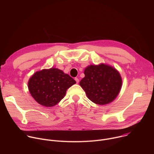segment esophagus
<instances>
[{"label":"esophagus","mask_w":154,"mask_h":154,"mask_svg":"<svg viewBox=\"0 0 154 154\" xmlns=\"http://www.w3.org/2000/svg\"><path fill=\"white\" fill-rule=\"evenodd\" d=\"M75 80L76 81V83H79V79H78V78H77V77H76V78H75Z\"/></svg>","instance_id":"esophagus-1"}]
</instances>
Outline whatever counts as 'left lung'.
Returning a JSON list of instances; mask_svg holds the SVG:
<instances>
[{
  "mask_svg": "<svg viewBox=\"0 0 154 154\" xmlns=\"http://www.w3.org/2000/svg\"><path fill=\"white\" fill-rule=\"evenodd\" d=\"M80 85L93 102L105 105L112 102L118 95L122 79L119 73L109 66L90 65L85 71Z\"/></svg>",
  "mask_w": 154,
  "mask_h": 154,
  "instance_id": "obj_1",
  "label": "left lung"
}]
</instances>
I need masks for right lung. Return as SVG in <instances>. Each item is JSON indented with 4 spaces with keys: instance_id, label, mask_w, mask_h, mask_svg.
Instances as JSON below:
<instances>
[{
    "instance_id": "1",
    "label": "right lung",
    "mask_w": 154,
    "mask_h": 154,
    "mask_svg": "<svg viewBox=\"0 0 154 154\" xmlns=\"http://www.w3.org/2000/svg\"><path fill=\"white\" fill-rule=\"evenodd\" d=\"M76 82L68 74L57 68L36 72L30 79L29 91L39 104L47 107L57 104L66 90Z\"/></svg>"
}]
</instances>
